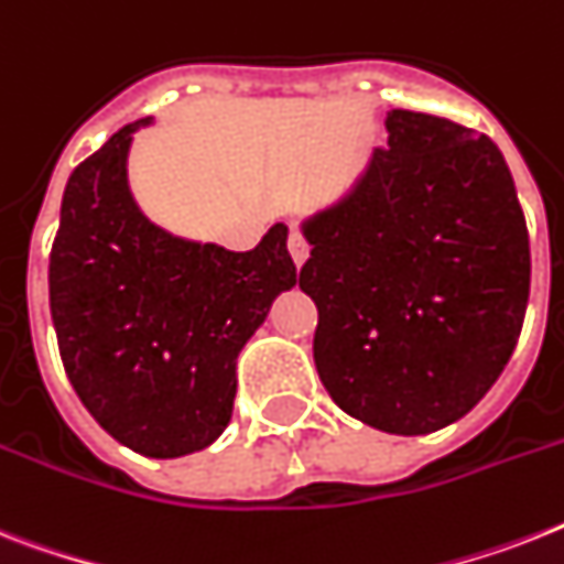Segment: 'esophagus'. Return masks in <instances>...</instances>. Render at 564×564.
I'll return each mask as SVG.
<instances>
[{"mask_svg":"<svg viewBox=\"0 0 564 564\" xmlns=\"http://www.w3.org/2000/svg\"><path fill=\"white\" fill-rule=\"evenodd\" d=\"M290 254L295 260V267H304V260L310 258V242L304 240V235L292 231L290 235Z\"/></svg>","mask_w":564,"mask_h":564,"instance_id":"34e87169","label":"esophagus"}]
</instances>
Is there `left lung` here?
<instances>
[{"label": "left lung", "mask_w": 564, "mask_h": 564, "mask_svg": "<svg viewBox=\"0 0 564 564\" xmlns=\"http://www.w3.org/2000/svg\"><path fill=\"white\" fill-rule=\"evenodd\" d=\"M388 148L304 223L313 356L338 409L432 434L496 386L530 295V240L501 150L448 118L391 109Z\"/></svg>", "instance_id": "obj_1"}]
</instances>
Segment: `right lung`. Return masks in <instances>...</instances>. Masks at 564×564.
I'll return each instance as SVG.
<instances>
[{"label":"right lung","instance_id":"right-lung-1","mask_svg":"<svg viewBox=\"0 0 564 564\" xmlns=\"http://www.w3.org/2000/svg\"><path fill=\"white\" fill-rule=\"evenodd\" d=\"M127 123L75 167L48 258V304L66 377L100 429L148 457L217 441L231 420L237 356L297 283L286 226L251 251L153 226L127 187Z\"/></svg>","mask_w":564,"mask_h":564}]
</instances>
